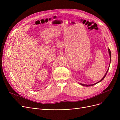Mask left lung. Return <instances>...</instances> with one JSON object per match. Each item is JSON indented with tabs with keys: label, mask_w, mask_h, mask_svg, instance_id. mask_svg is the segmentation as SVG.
<instances>
[{
	"label": "left lung",
	"mask_w": 120,
	"mask_h": 120,
	"mask_svg": "<svg viewBox=\"0 0 120 120\" xmlns=\"http://www.w3.org/2000/svg\"><path fill=\"white\" fill-rule=\"evenodd\" d=\"M108 50H109V56H110V61H111V52H110V49H108ZM109 69H108V70L107 71H106V72L105 73V76L103 77V78L100 81H99V82H98L97 83H95V84H92V85H84V84H81V85H83V86H93V85H95V84H97V83H99L100 82H101V81H102V80H103V79L105 78V76H106V74H107V73H108V71H109Z\"/></svg>",
	"instance_id": "left-lung-1"
}]
</instances>
